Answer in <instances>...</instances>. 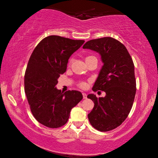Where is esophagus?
<instances>
[{
  "label": "esophagus",
  "mask_w": 158,
  "mask_h": 158,
  "mask_svg": "<svg viewBox=\"0 0 158 158\" xmlns=\"http://www.w3.org/2000/svg\"><path fill=\"white\" fill-rule=\"evenodd\" d=\"M82 95H83V98H84V99H86V98H87L86 94H85V93H82Z\"/></svg>",
  "instance_id": "34e87169"
}]
</instances>
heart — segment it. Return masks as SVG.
<instances>
[{
    "mask_svg": "<svg viewBox=\"0 0 158 158\" xmlns=\"http://www.w3.org/2000/svg\"><path fill=\"white\" fill-rule=\"evenodd\" d=\"M80 86H81V87H85V84H84V83H81Z\"/></svg>",
    "mask_w": 158,
    "mask_h": 158,
    "instance_id": "b5f03b06",
    "label": "heart"
}]
</instances>
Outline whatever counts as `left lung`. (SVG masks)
<instances>
[{
	"instance_id": "8db88e82",
	"label": "left lung",
	"mask_w": 158,
	"mask_h": 158,
	"mask_svg": "<svg viewBox=\"0 0 158 158\" xmlns=\"http://www.w3.org/2000/svg\"><path fill=\"white\" fill-rule=\"evenodd\" d=\"M83 48L101 56L103 66L92 90L106 94L105 97L99 98L88 94V98L94 102L88 119L98 131H110L124 122L133 106L136 94L133 60L126 47L110 37L90 40Z\"/></svg>"
}]
</instances>
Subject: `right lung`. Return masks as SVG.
I'll return each mask as SVG.
<instances>
[{"instance_id":"right-lung-1","label":"right lung","mask_w":158,"mask_h":158,"mask_svg":"<svg viewBox=\"0 0 158 158\" xmlns=\"http://www.w3.org/2000/svg\"><path fill=\"white\" fill-rule=\"evenodd\" d=\"M50 35L39 43L32 52L24 76V90L32 115L38 122L56 128L68 122L70 110L82 99L78 90L65 93L56 88L60 74L66 71L70 56L84 44Z\"/></svg>"}]
</instances>
